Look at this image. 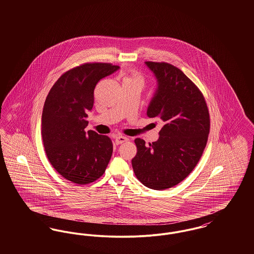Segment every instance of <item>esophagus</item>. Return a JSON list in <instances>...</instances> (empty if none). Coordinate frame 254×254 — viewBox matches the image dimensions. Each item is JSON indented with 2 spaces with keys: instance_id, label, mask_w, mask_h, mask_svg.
Instances as JSON below:
<instances>
[{
  "instance_id": "1",
  "label": "esophagus",
  "mask_w": 254,
  "mask_h": 254,
  "mask_svg": "<svg viewBox=\"0 0 254 254\" xmlns=\"http://www.w3.org/2000/svg\"><path fill=\"white\" fill-rule=\"evenodd\" d=\"M127 140H128V138L126 137V136H123V135H118V136L115 137V143H116L117 145L123 144V143L127 142Z\"/></svg>"
}]
</instances>
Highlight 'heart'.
I'll return each mask as SVG.
<instances>
[{"label":"heart","instance_id":"obj_1","mask_svg":"<svg viewBox=\"0 0 254 254\" xmlns=\"http://www.w3.org/2000/svg\"><path fill=\"white\" fill-rule=\"evenodd\" d=\"M144 77L138 72H132L128 76H125L123 78V84L127 83V84H137L140 85L141 87L144 85Z\"/></svg>","mask_w":254,"mask_h":254}]
</instances>
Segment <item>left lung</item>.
Returning a JSON list of instances; mask_svg holds the SVG:
<instances>
[{"instance_id": "8db88e82", "label": "left lung", "mask_w": 254, "mask_h": 254, "mask_svg": "<svg viewBox=\"0 0 254 254\" xmlns=\"http://www.w3.org/2000/svg\"><path fill=\"white\" fill-rule=\"evenodd\" d=\"M157 80V88L146 115L163 123L159 139L137 146L133 170L146 188L162 190L183 181L193 170L205 149L209 113L205 98L193 82L168 63L145 62Z\"/></svg>"}]
</instances>
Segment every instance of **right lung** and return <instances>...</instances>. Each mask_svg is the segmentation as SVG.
Returning <instances> with one entry per match:
<instances>
[{
  "instance_id": "right-lung-1",
  "label": "right lung",
  "mask_w": 254,
  "mask_h": 254,
  "mask_svg": "<svg viewBox=\"0 0 254 254\" xmlns=\"http://www.w3.org/2000/svg\"><path fill=\"white\" fill-rule=\"evenodd\" d=\"M120 67L87 63L64 73L51 87L42 114V138L52 167L66 180L86 185L100 178L113 145L109 137L85 132L97 83Z\"/></svg>"
}]
</instances>
